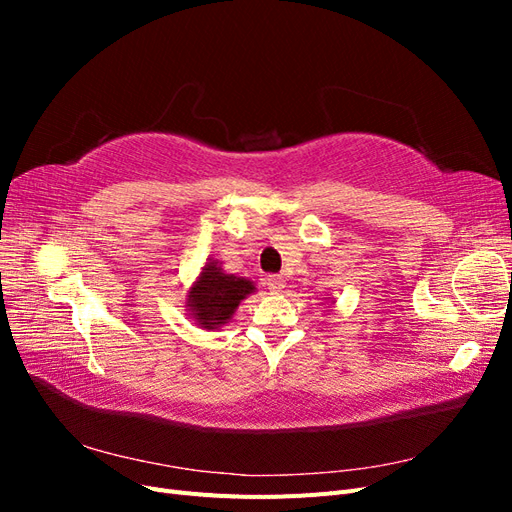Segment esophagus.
Wrapping results in <instances>:
<instances>
[{
	"label": "esophagus",
	"mask_w": 512,
	"mask_h": 512,
	"mask_svg": "<svg viewBox=\"0 0 512 512\" xmlns=\"http://www.w3.org/2000/svg\"><path fill=\"white\" fill-rule=\"evenodd\" d=\"M267 286H269L271 292H282L284 280H282L280 275H269V277H267Z\"/></svg>",
	"instance_id": "34e87169"
}]
</instances>
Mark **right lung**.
<instances>
[{"instance_id":"1","label":"right lung","mask_w":512,"mask_h":512,"mask_svg":"<svg viewBox=\"0 0 512 512\" xmlns=\"http://www.w3.org/2000/svg\"><path fill=\"white\" fill-rule=\"evenodd\" d=\"M256 292V286L247 277L226 273L222 262L207 258L205 267L192 282L185 299V309L196 327L218 331L235 316L243 299Z\"/></svg>"}]
</instances>
